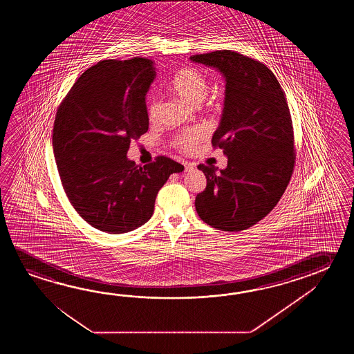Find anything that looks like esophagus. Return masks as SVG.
Masks as SVG:
<instances>
[{"mask_svg": "<svg viewBox=\"0 0 354 354\" xmlns=\"http://www.w3.org/2000/svg\"><path fill=\"white\" fill-rule=\"evenodd\" d=\"M183 166H185V172H189V171L194 169L195 165H194V163H189V162H185Z\"/></svg>", "mask_w": 354, "mask_h": 354, "instance_id": "1", "label": "esophagus"}]
</instances>
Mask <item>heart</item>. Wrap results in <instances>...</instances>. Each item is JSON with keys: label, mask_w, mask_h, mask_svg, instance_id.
Wrapping results in <instances>:
<instances>
[{"label": "heart", "mask_w": 354, "mask_h": 354, "mask_svg": "<svg viewBox=\"0 0 354 354\" xmlns=\"http://www.w3.org/2000/svg\"><path fill=\"white\" fill-rule=\"evenodd\" d=\"M172 90L188 101L192 105H200L209 93V82L201 71L196 68H186L174 75L172 80ZM162 109V100L159 96H151L148 104L149 120H158ZM205 131L203 129H191L180 133L174 138V145L180 151H189L195 148L196 144L203 140Z\"/></svg>", "instance_id": "b5f03b06"}]
</instances>
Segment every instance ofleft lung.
I'll use <instances>...</instances> for the list:
<instances>
[{"label": "left lung", "instance_id": "1", "mask_svg": "<svg viewBox=\"0 0 354 354\" xmlns=\"http://www.w3.org/2000/svg\"><path fill=\"white\" fill-rule=\"evenodd\" d=\"M189 59L216 68L225 78V101L211 143L227 167H197L206 188L196 196L198 216L224 232H241L267 216L294 172V128L285 93L263 63L230 50Z\"/></svg>", "mask_w": 354, "mask_h": 354}]
</instances>
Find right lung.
Wrapping results in <instances>:
<instances>
[{
	"instance_id": "right-lung-1",
	"label": "right lung",
	"mask_w": 354,
	"mask_h": 354,
	"mask_svg": "<svg viewBox=\"0 0 354 354\" xmlns=\"http://www.w3.org/2000/svg\"><path fill=\"white\" fill-rule=\"evenodd\" d=\"M156 77L147 58L107 59L84 71L62 101L53 151L69 203L90 225L128 233L153 215L156 197L183 166L168 157L136 166L131 140L149 127L145 95Z\"/></svg>"
}]
</instances>
